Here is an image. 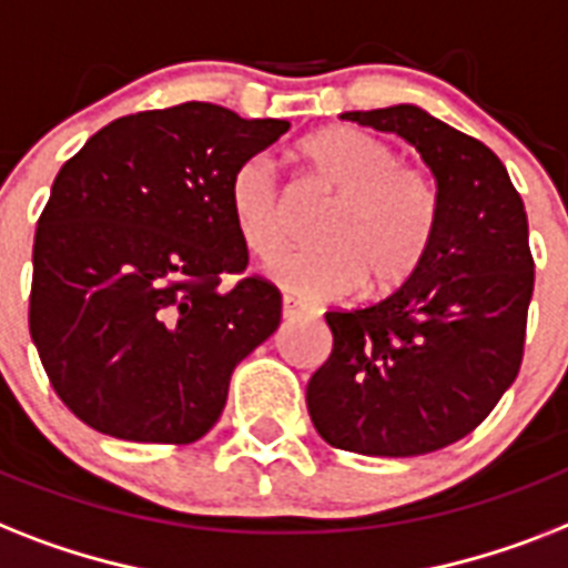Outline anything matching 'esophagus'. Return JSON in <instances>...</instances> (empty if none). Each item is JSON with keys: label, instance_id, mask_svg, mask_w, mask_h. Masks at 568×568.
Listing matches in <instances>:
<instances>
[{"label": "esophagus", "instance_id": "esophagus-1", "mask_svg": "<svg viewBox=\"0 0 568 568\" xmlns=\"http://www.w3.org/2000/svg\"><path fill=\"white\" fill-rule=\"evenodd\" d=\"M306 315H308V312L300 306L297 300L283 297V321H288V324H292V321H300V317H306Z\"/></svg>", "mask_w": 568, "mask_h": 568}]
</instances>
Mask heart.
<instances>
[{
    "label": "heart",
    "instance_id": "b5f03b06",
    "mask_svg": "<svg viewBox=\"0 0 568 568\" xmlns=\"http://www.w3.org/2000/svg\"><path fill=\"white\" fill-rule=\"evenodd\" d=\"M308 169L338 192L317 221L321 242L280 253L265 274L300 303H324L371 288H394L423 265L440 221L435 180L399 163L388 142L335 124L300 142ZM239 239L256 256H271L285 239V204L271 156H247L227 186Z\"/></svg>",
    "mask_w": 568,
    "mask_h": 568
}]
</instances>
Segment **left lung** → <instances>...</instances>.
<instances>
[{
	"label": "left lung",
	"mask_w": 568,
	"mask_h": 568,
	"mask_svg": "<svg viewBox=\"0 0 568 568\" xmlns=\"http://www.w3.org/2000/svg\"><path fill=\"white\" fill-rule=\"evenodd\" d=\"M341 119L417 149L440 221L423 265L394 294L326 312L332 353L308 379V417L335 449L426 455L469 435L519 373L534 294L528 215L499 156L417 104Z\"/></svg>",
	"instance_id": "8db88e82"
}]
</instances>
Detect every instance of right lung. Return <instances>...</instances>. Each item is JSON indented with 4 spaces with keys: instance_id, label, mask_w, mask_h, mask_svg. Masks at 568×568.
<instances>
[{
    "instance_id": "obj_1",
    "label": "right lung",
    "mask_w": 568,
    "mask_h": 568,
    "mask_svg": "<svg viewBox=\"0 0 568 568\" xmlns=\"http://www.w3.org/2000/svg\"><path fill=\"white\" fill-rule=\"evenodd\" d=\"M285 119L206 101L92 133L37 221L29 329L58 396L95 432L192 444L219 423L230 376L280 326L274 285L242 274L230 178Z\"/></svg>"
}]
</instances>
